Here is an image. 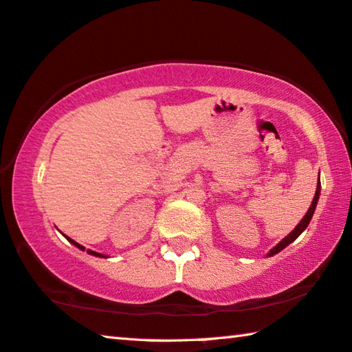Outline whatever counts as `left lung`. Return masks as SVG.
<instances>
[{"instance_id":"left-lung-1","label":"left lung","mask_w":352,"mask_h":352,"mask_svg":"<svg viewBox=\"0 0 352 352\" xmlns=\"http://www.w3.org/2000/svg\"><path fill=\"white\" fill-rule=\"evenodd\" d=\"M320 192H321V183H320V178H318V185H316V192H315V197H314V200H311V205H310V208H309V211H307L305 213V216L302 217V219H300V222L299 224L294 227V230L289 233L288 236H285L282 239L280 243L277 244V246H274L272 248L271 250H270V254H267V256H272V255H276L277 252H280L282 249H285L288 244H292L294 239H296L300 233H302L305 228H307V226L310 224V219H311V216H314V213H315V208H316V204H318V199H320Z\"/></svg>"}]
</instances>
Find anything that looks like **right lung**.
I'll list each match as a JSON object with an SVG mask.
<instances>
[{
    "label": "right lung",
    "mask_w": 352,
    "mask_h": 352,
    "mask_svg": "<svg viewBox=\"0 0 352 352\" xmlns=\"http://www.w3.org/2000/svg\"><path fill=\"white\" fill-rule=\"evenodd\" d=\"M69 241H70L72 244H75V246H76L78 249L85 250V248H82V246H81V244H78V243H76V241H74V239H72V238H69ZM87 252H89V254H91V255H96V256H103V258H106V255H102V254H98V252H94V250H87Z\"/></svg>",
    "instance_id": "right-lung-1"
}]
</instances>
